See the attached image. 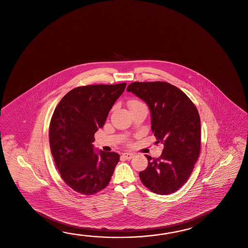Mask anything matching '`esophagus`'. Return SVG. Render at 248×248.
<instances>
[{
	"label": "esophagus",
	"mask_w": 248,
	"mask_h": 248,
	"mask_svg": "<svg viewBox=\"0 0 248 248\" xmlns=\"http://www.w3.org/2000/svg\"><path fill=\"white\" fill-rule=\"evenodd\" d=\"M122 156L124 158V159H132V157L134 156V155L132 154V153H130V152H125V153H123L122 155Z\"/></svg>",
	"instance_id": "34e87169"
}]
</instances>
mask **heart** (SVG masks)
Here are the masks:
<instances>
[{
  "instance_id": "1",
  "label": "heart",
  "mask_w": 248,
  "mask_h": 248,
  "mask_svg": "<svg viewBox=\"0 0 248 248\" xmlns=\"http://www.w3.org/2000/svg\"><path fill=\"white\" fill-rule=\"evenodd\" d=\"M138 105H144L143 103H141L140 101H138V100H132L130 102V107H133V106H138Z\"/></svg>"
}]
</instances>
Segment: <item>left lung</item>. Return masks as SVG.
I'll return each mask as SVG.
<instances>
[{
    "label": "left lung",
    "instance_id": "1",
    "mask_svg": "<svg viewBox=\"0 0 248 248\" xmlns=\"http://www.w3.org/2000/svg\"><path fill=\"white\" fill-rule=\"evenodd\" d=\"M127 92L135 94L149 106L151 129L164 145L158 158L149 160L148 167L139 175L152 192H175L190 176L200 153L201 124L192 101L176 86L165 82H134Z\"/></svg>",
    "mask_w": 248,
    "mask_h": 248
}]
</instances>
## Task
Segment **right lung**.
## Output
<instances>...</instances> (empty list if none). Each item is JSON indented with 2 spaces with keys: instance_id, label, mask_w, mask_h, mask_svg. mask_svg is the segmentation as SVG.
<instances>
[{
  "instance_id": "1",
  "label": "right lung",
  "mask_w": 248,
  "mask_h": 248,
  "mask_svg": "<svg viewBox=\"0 0 248 248\" xmlns=\"http://www.w3.org/2000/svg\"><path fill=\"white\" fill-rule=\"evenodd\" d=\"M126 83L73 89L56 107L50 124V151L66 185L90 196L108 186L120 155L94 152V133L103 127Z\"/></svg>"
}]
</instances>
